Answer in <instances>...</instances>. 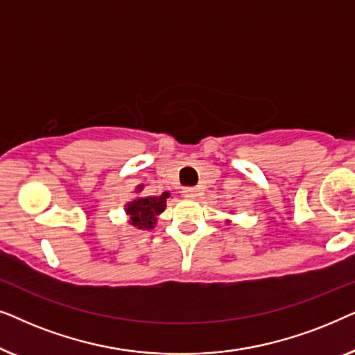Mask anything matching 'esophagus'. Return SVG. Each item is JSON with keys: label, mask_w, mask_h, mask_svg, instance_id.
<instances>
[{"label": "esophagus", "mask_w": 355, "mask_h": 355, "mask_svg": "<svg viewBox=\"0 0 355 355\" xmlns=\"http://www.w3.org/2000/svg\"><path fill=\"white\" fill-rule=\"evenodd\" d=\"M182 192L187 198H196L198 196V189L197 187H186Z\"/></svg>", "instance_id": "obj_1"}]
</instances>
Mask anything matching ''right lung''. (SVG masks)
Listing matches in <instances>:
<instances>
[{
	"mask_svg": "<svg viewBox=\"0 0 355 355\" xmlns=\"http://www.w3.org/2000/svg\"><path fill=\"white\" fill-rule=\"evenodd\" d=\"M144 189L142 184L135 189L140 192ZM169 198V192H163L157 197H139L125 205V213L129 215V225L137 230L148 231L157 225V216L164 211L166 200Z\"/></svg>",
	"mask_w": 355,
	"mask_h": 355,
	"instance_id": "obj_1",
	"label": "right lung"
}]
</instances>
